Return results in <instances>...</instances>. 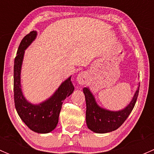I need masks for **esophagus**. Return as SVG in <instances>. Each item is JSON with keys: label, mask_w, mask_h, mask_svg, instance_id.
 <instances>
[{"label": "esophagus", "mask_w": 154, "mask_h": 154, "mask_svg": "<svg viewBox=\"0 0 154 154\" xmlns=\"http://www.w3.org/2000/svg\"><path fill=\"white\" fill-rule=\"evenodd\" d=\"M88 76L86 72H81L77 75V80L79 84L80 85H85L88 82Z\"/></svg>", "instance_id": "1"}]
</instances>
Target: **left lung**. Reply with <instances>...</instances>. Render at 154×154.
I'll return each instance as SVG.
<instances>
[{
	"instance_id": "1",
	"label": "left lung",
	"mask_w": 154,
	"mask_h": 154,
	"mask_svg": "<svg viewBox=\"0 0 154 154\" xmlns=\"http://www.w3.org/2000/svg\"><path fill=\"white\" fill-rule=\"evenodd\" d=\"M139 91V83L133 99L125 109L119 111H110L99 106L89 88L85 87L83 93L86 97V120L88 128L97 133H109L117 130L131 113L136 104Z\"/></svg>"
}]
</instances>
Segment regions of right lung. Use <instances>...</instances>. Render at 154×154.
I'll use <instances>...</instances> for the list:
<instances>
[{
	"label": "right lung",
	"mask_w": 154,
	"mask_h": 154,
	"mask_svg": "<svg viewBox=\"0 0 154 154\" xmlns=\"http://www.w3.org/2000/svg\"><path fill=\"white\" fill-rule=\"evenodd\" d=\"M36 35L37 32L34 30L26 35L17 51L14 62V101L18 116L31 130L38 133H48L57 127L63 100L72 94L74 87L71 83V77H69L45 101L32 104L26 100L21 91V69L24 51Z\"/></svg>",
	"instance_id": "obj_1"
}]
</instances>
